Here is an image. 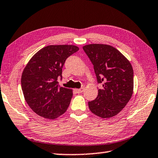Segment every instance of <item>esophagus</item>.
Wrapping results in <instances>:
<instances>
[{"mask_svg":"<svg viewBox=\"0 0 158 158\" xmlns=\"http://www.w3.org/2000/svg\"><path fill=\"white\" fill-rule=\"evenodd\" d=\"M84 88H81V89H75V91L77 93H81L83 91H84Z\"/></svg>","mask_w":158,"mask_h":158,"instance_id":"1","label":"esophagus"}]
</instances>
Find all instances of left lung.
Returning <instances> with one entry per match:
<instances>
[{"label":"left lung","instance_id":"8db88e82","mask_svg":"<svg viewBox=\"0 0 158 158\" xmlns=\"http://www.w3.org/2000/svg\"><path fill=\"white\" fill-rule=\"evenodd\" d=\"M83 49L93 63L98 83L102 84L95 100L89 102L90 110L102 118L116 116L132 95V65L118 50L110 45L87 44Z\"/></svg>","mask_w":158,"mask_h":158}]
</instances>
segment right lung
Instances as JSON below:
<instances>
[{
  "label": "right lung",
  "mask_w": 158,
  "mask_h": 158,
  "mask_svg": "<svg viewBox=\"0 0 158 158\" xmlns=\"http://www.w3.org/2000/svg\"><path fill=\"white\" fill-rule=\"evenodd\" d=\"M79 50L74 45H49L38 51L23 69L21 89L25 100L39 116L55 119L68 109L73 90L60 87L62 68L69 56Z\"/></svg>",
  "instance_id": "right-lung-1"
}]
</instances>
